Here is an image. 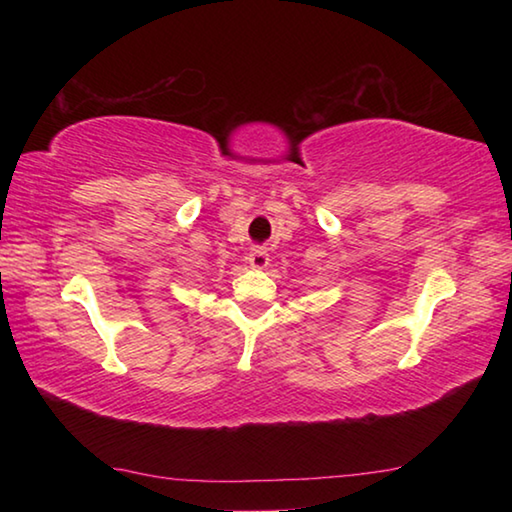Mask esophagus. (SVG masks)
Returning a JSON list of instances; mask_svg holds the SVG:
<instances>
[{"mask_svg": "<svg viewBox=\"0 0 512 512\" xmlns=\"http://www.w3.org/2000/svg\"><path fill=\"white\" fill-rule=\"evenodd\" d=\"M268 262H271V259H268L266 248L255 246L253 250H250V257H248L250 268H255V271H264V268L268 266Z\"/></svg>", "mask_w": 512, "mask_h": 512, "instance_id": "34e87169", "label": "esophagus"}]
</instances>
